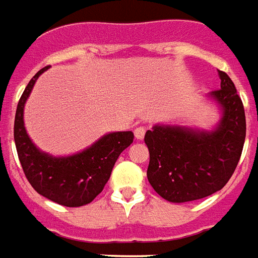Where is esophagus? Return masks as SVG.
I'll use <instances>...</instances> for the list:
<instances>
[{
    "label": "esophagus",
    "instance_id": "esophagus-1",
    "mask_svg": "<svg viewBox=\"0 0 258 258\" xmlns=\"http://www.w3.org/2000/svg\"><path fill=\"white\" fill-rule=\"evenodd\" d=\"M146 127L145 125H139V127H137L134 131L135 134V138L137 139H144L145 138V134H146Z\"/></svg>",
    "mask_w": 258,
    "mask_h": 258
}]
</instances>
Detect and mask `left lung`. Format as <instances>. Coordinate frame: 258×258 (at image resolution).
<instances>
[{
    "label": "left lung",
    "mask_w": 258,
    "mask_h": 258,
    "mask_svg": "<svg viewBox=\"0 0 258 258\" xmlns=\"http://www.w3.org/2000/svg\"><path fill=\"white\" fill-rule=\"evenodd\" d=\"M220 89L211 97L223 117L215 131L154 125L145 135L150 161L148 179L169 202L205 198L224 187L241 158L246 137L245 109L230 76L219 71Z\"/></svg>",
    "instance_id": "left-lung-1"
}]
</instances>
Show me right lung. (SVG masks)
<instances>
[{"instance_id":"right-lung-1","label":"right lung","mask_w":258,"mask_h":258,"mask_svg":"<svg viewBox=\"0 0 258 258\" xmlns=\"http://www.w3.org/2000/svg\"><path fill=\"white\" fill-rule=\"evenodd\" d=\"M47 68L49 66L34 75L17 104L13 128L17 156L24 175L38 194L64 207H82L104 190L116 160L133 144L134 134L131 131L110 133L82 153L70 157H51L39 152L26 133L23 109L38 76Z\"/></svg>"}]
</instances>
